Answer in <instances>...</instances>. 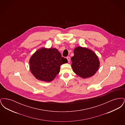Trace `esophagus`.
Segmentation results:
<instances>
[{
  "label": "esophagus",
  "mask_w": 125,
  "mask_h": 125,
  "mask_svg": "<svg viewBox=\"0 0 125 125\" xmlns=\"http://www.w3.org/2000/svg\"><path fill=\"white\" fill-rule=\"evenodd\" d=\"M66 59H67V60L69 62L70 61V57H69V56L67 57H66Z\"/></svg>",
  "instance_id": "esophagus-1"
}]
</instances>
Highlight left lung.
I'll use <instances>...</instances> for the list:
<instances>
[{
    "instance_id": "obj_1",
    "label": "left lung",
    "mask_w": 125,
    "mask_h": 125,
    "mask_svg": "<svg viewBox=\"0 0 125 125\" xmlns=\"http://www.w3.org/2000/svg\"><path fill=\"white\" fill-rule=\"evenodd\" d=\"M71 60L73 71L83 78L93 76L99 66V60L95 54L85 48H75Z\"/></svg>"
}]
</instances>
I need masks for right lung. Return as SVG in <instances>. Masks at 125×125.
Masks as SVG:
<instances>
[{"mask_svg": "<svg viewBox=\"0 0 125 125\" xmlns=\"http://www.w3.org/2000/svg\"><path fill=\"white\" fill-rule=\"evenodd\" d=\"M67 62L56 49L42 48L31 57L30 69L36 79L50 82L59 73L60 65Z\"/></svg>", "mask_w": 125, "mask_h": 125, "instance_id": "right-lung-1", "label": "right lung"}]
</instances>
